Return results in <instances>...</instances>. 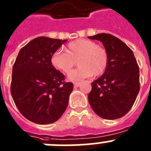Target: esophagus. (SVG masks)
<instances>
[{"instance_id":"1","label":"esophagus","mask_w":151,"mask_h":151,"mask_svg":"<svg viewBox=\"0 0 151 151\" xmlns=\"http://www.w3.org/2000/svg\"><path fill=\"white\" fill-rule=\"evenodd\" d=\"M80 85H81V82H74L75 88H78Z\"/></svg>"}]
</instances>
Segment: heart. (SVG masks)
I'll return each mask as SVG.
<instances>
[{
  "mask_svg": "<svg viewBox=\"0 0 151 151\" xmlns=\"http://www.w3.org/2000/svg\"><path fill=\"white\" fill-rule=\"evenodd\" d=\"M66 51L58 50L51 56L52 66L63 73H69L76 61L78 60L79 67L72 70L68 79L78 82L85 78L101 76L107 67L109 57L106 50L91 40L80 38L67 45Z\"/></svg>",
  "mask_w": 151,
  "mask_h": 151,
  "instance_id": "heart-1",
  "label": "heart"
}]
</instances>
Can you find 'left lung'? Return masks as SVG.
<instances>
[{
  "mask_svg": "<svg viewBox=\"0 0 151 151\" xmlns=\"http://www.w3.org/2000/svg\"><path fill=\"white\" fill-rule=\"evenodd\" d=\"M88 38L102 42L109 57L104 74L91 83L89 104L101 118H121L131 110L140 90L135 57L123 41L112 35L101 33Z\"/></svg>",
  "mask_w": 151,
  "mask_h": 151,
  "instance_id": "8db88e82",
  "label": "left lung"
}]
</instances>
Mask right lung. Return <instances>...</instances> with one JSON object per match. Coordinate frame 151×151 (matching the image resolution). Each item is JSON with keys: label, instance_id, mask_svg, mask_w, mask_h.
I'll return each instance as SVG.
<instances>
[{"label": "right lung", "instance_id": "right-lung-1", "mask_svg": "<svg viewBox=\"0 0 151 151\" xmlns=\"http://www.w3.org/2000/svg\"><path fill=\"white\" fill-rule=\"evenodd\" d=\"M67 40L38 37L19 52L13 66L11 95L18 110L31 122H56L66 110L73 84L52 66L51 56Z\"/></svg>", "mask_w": 151, "mask_h": 151}]
</instances>
